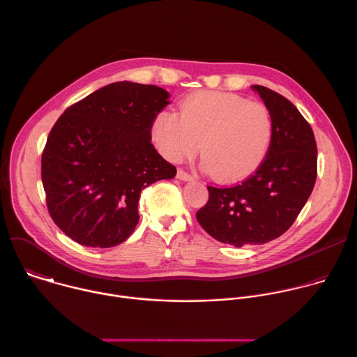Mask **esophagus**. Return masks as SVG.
I'll list each match as a JSON object with an SVG mask.
<instances>
[{"label":"esophagus","mask_w":357,"mask_h":357,"mask_svg":"<svg viewBox=\"0 0 357 357\" xmlns=\"http://www.w3.org/2000/svg\"><path fill=\"white\" fill-rule=\"evenodd\" d=\"M176 176H178V179H181V181H193V179H195V176H193V175L188 174V172H186L185 169H182V168H179V169H178Z\"/></svg>","instance_id":"esophagus-1"}]
</instances>
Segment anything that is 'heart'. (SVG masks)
<instances>
[{
  "instance_id": "heart-1",
  "label": "heart",
  "mask_w": 357,
  "mask_h": 357,
  "mask_svg": "<svg viewBox=\"0 0 357 357\" xmlns=\"http://www.w3.org/2000/svg\"><path fill=\"white\" fill-rule=\"evenodd\" d=\"M151 135L172 162L195 154L200 142L205 169L219 181L238 182L266 161L274 138V120L267 106L245 97L199 91L182 101L179 116L158 114Z\"/></svg>"
}]
</instances>
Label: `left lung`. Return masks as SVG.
I'll return each instance as SVG.
<instances>
[{"instance_id":"8db88e82","label":"left lung","mask_w":357,"mask_h":357,"mask_svg":"<svg viewBox=\"0 0 357 357\" xmlns=\"http://www.w3.org/2000/svg\"><path fill=\"white\" fill-rule=\"evenodd\" d=\"M273 114L274 138L261 167L240 183L208 186L209 200L196 212L213 238L241 247L285 233L307 203L318 174L314 131L280 93L254 84Z\"/></svg>"}]
</instances>
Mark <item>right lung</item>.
<instances>
[{
	"label": "right lung",
	"mask_w": 357,
	"mask_h": 357,
	"mask_svg": "<svg viewBox=\"0 0 357 357\" xmlns=\"http://www.w3.org/2000/svg\"><path fill=\"white\" fill-rule=\"evenodd\" d=\"M168 97L157 86L116 82L68 107L50 130L40 161L46 206L76 243H123L138 223L141 190L176 175L151 144Z\"/></svg>",
	"instance_id": "1"
}]
</instances>
